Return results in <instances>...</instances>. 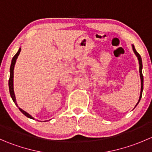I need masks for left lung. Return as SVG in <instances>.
<instances>
[{"label": "left lung", "mask_w": 152, "mask_h": 152, "mask_svg": "<svg viewBox=\"0 0 152 152\" xmlns=\"http://www.w3.org/2000/svg\"><path fill=\"white\" fill-rule=\"evenodd\" d=\"M132 50H133V51H134V54L136 55V56H137V59H138V63H139V72H140V82H141V89H140V97H139V100H138V102H137V103L136 104L135 107H134V108H135V107H137V105L138 104V103H139V102H140V99H141V97H142V90H143V76H142V59H141V56H140V55L138 53H137V50H135V48H134V45H132Z\"/></svg>", "instance_id": "left-lung-1"}]
</instances>
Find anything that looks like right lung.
<instances>
[{
  "instance_id": "obj_1",
  "label": "right lung",
  "mask_w": 152,
  "mask_h": 152,
  "mask_svg": "<svg viewBox=\"0 0 152 152\" xmlns=\"http://www.w3.org/2000/svg\"><path fill=\"white\" fill-rule=\"evenodd\" d=\"M20 50H21V48L20 47L19 48V50H18V51L17 52L16 54L14 56V57L12 58V63H11V66H10V80H9V88H10V96L11 97H12V100H13L14 103L17 106H18V104H17V102H16V98H15V92H14V68H15V63H16V60L17 59H18V56H19L20 53ZM18 107L19 108L20 111L21 112V113H23V115H25L26 116L27 118H31V119H34L33 117H32L31 115L30 114H28V113H26V111H24L23 110H22L21 108H20L18 106Z\"/></svg>"
}]
</instances>
